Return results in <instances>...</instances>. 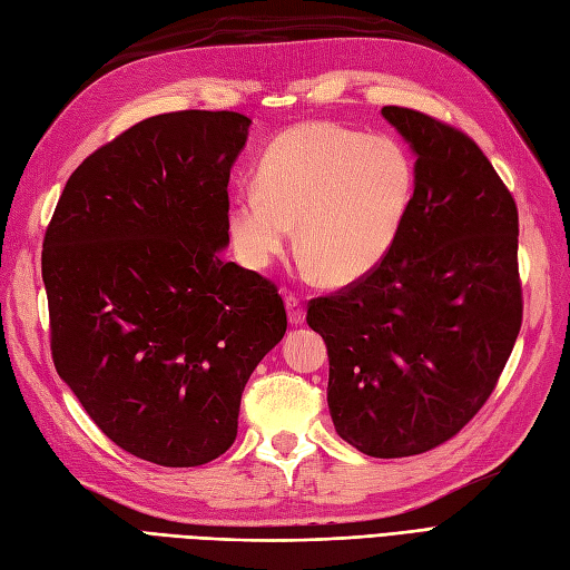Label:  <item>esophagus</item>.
I'll use <instances>...</instances> for the list:
<instances>
[{
  "label": "esophagus",
  "mask_w": 570,
  "mask_h": 570,
  "mask_svg": "<svg viewBox=\"0 0 570 570\" xmlns=\"http://www.w3.org/2000/svg\"><path fill=\"white\" fill-rule=\"evenodd\" d=\"M285 307H287V318H289V324H302L304 322V316H307V312H304V304H302V299L299 297H295V295H287L285 297Z\"/></svg>",
  "instance_id": "34e87169"
}]
</instances>
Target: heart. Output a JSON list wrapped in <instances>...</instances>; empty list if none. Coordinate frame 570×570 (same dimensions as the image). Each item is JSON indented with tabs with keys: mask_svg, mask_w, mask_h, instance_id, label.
<instances>
[{
	"mask_svg": "<svg viewBox=\"0 0 570 570\" xmlns=\"http://www.w3.org/2000/svg\"><path fill=\"white\" fill-rule=\"evenodd\" d=\"M415 196V159L394 135L314 120L268 145L256 188L232 203L234 252L263 271L297 225L304 266L331 285L363 281L390 256Z\"/></svg>",
	"mask_w": 570,
	"mask_h": 570,
	"instance_id": "b5f03b06",
	"label": "heart"
}]
</instances>
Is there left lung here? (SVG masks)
<instances>
[{"instance_id":"8db88e82","label":"left lung","mask_w":570,"mask_h":570,"mask_svg":"<svg viewBox=\"0 0 570 570\" xmlns=\"http://www.w3.org/2000/svg\"><path fill=\"white\" fill-rule=\"evenodd\" d=\"M382 116L415 151L394 248L363 281L316 297L336 433L380 460L452 440L493 394L522 326L518 205L462 130L413 108Z\"/></svg>"}]
</instances>
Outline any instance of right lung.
<instances>
[{
	"instance_id": "add662e5",
	"label": "right lung",
	"mask_w": 570,
	"mask_h": 570,
	"mask_svg": "<svg viewBox=\"0 0 570 570\" xmlns=\"http://www.w3.org/2000/svg\"><path fill=\"white\" fill-rule=\"evenodd\" d=\"M248 120H140L69 176L43 239L50 351L118 448L159 466L225 454L252 372L285 336L275 283L222 258Z\"/></svg>"
}]
</instances>
